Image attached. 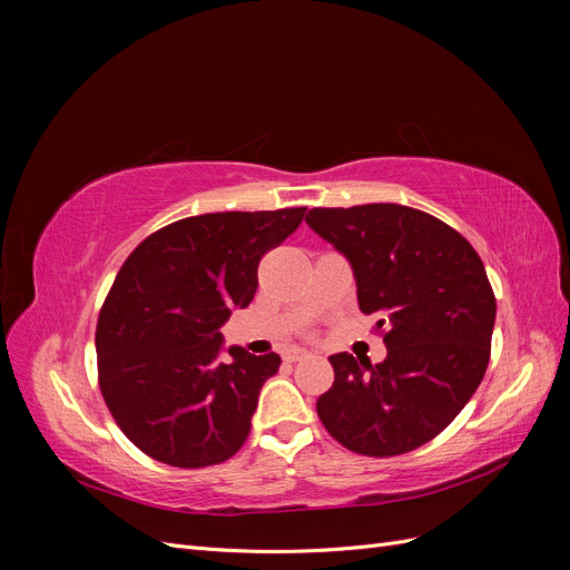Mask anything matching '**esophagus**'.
Returning a JSON list of instances; mask_svg holds the SVG:
<instances>
[{
	"instance_id": "1",
	"label": "esophagus",
	"mask_w": 570,
	"mask_h": 570,
	"mask_svg": "<svg viewBox=\"0 0 570 570\" xmlns=\"http://www.w3.org/2000/svg\"><path fill=\"white\" fill-rule=\"evenodd\" d=\"M312 354H308L306 350H289L287 354H285V358L287 361H302V358H308Z\"/></svg>"
}]
</instances>
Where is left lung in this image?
<instances>
[{
    "label": "left lung",
    "mask_w": 570,
    "mask_h": 570,
    "mask_svg": "<svg viewBox=\"0 0 570 570\" xmlns=\"http://www.w3.org/2000/svg\"><path fill=\"white\" fill-rule=\"evenodd\" d=\"M312 228L347 258L358 308L385 327L381 364L331 356L318 396L325 430L366 456L406 454L440 435L485 375L497 302L465 237L402 204L312 209Z\"/></svg>",
    "instance_id": "left-lung-1"
}]
</instances>
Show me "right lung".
<instances>
[{
    "mask_svg": "<svg viewBox=\"0 0 570 570\" xmlns=\"http://www.w3.org/2000/svg\"><path fill=\"white\" fill-rule=\"evenodd\" d=\"M304 212L183 218L120 266L95 347L101 394L137 450L176 469H204L245 444L281 356L226 350L220 325L249 306L258 262L299 228Z\"/></svg>",
    "mask_w": 570,
    "mask_h": 570,
    "instance_id": "right-lung-1",
    "label": "right lung"
}]
</instances>
